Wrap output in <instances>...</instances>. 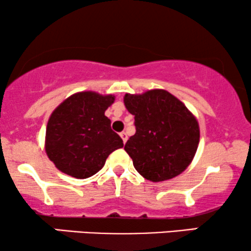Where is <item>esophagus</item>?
Wrapping results in <instances>:
<instances>
[{
  "label": "esophagus",
  "instance_id": "esophagus-1",
  "mask_svg": "<svg viewBox=\"0 0 251 251\" xmlns=\"http://www.w3.org/2000/svg\"><path fill=\"white\" fill-rule=\"evenodd\" d=\"M120 136H121V138H122L123 143H126V139H128V136H126V133L125 131H122L121 133H120Z\"/></svg>",
  "mask_w": 251,
  "mask_h": 251
}]
</instances>
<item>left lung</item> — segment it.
Here are the masks:
<instances>
[{
    "label": "left lung",
    "instance_id": "obj_1",
    "mask_svg": "<svg viewBox=\"0 0 251 251\" xmlns=\"http://www.w3.org/2000/svg\"><path fill=\"white\" fill-rule=\"evenodd\" d=\"M126 108L135 116L136 133L125 150L146 180H171L193 161L200 143L196 116L176 97L161 89L126 93Z\"/></svg>",
    "mask_w": 251,
    "mask_h": 251
}]
</instances>
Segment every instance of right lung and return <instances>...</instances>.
Masks as SVG:
<instances>
[{"label":"right lung","instance_id":"1","mask_svg":"<svg viewBox=\"0 0 251 251\" xmlns=\"http://www.w3.org/2000/svg\"><path fill=\"white\" fill-rule=\"evenodd\" d=\"M113 94L83 91L68 97L50 114L45 150L58 171L76 178H87L100 171L106 159L123 142L110 128L106 109Z\"/></svg>","mask_w":251,"mask_h":251}]
</instances>
